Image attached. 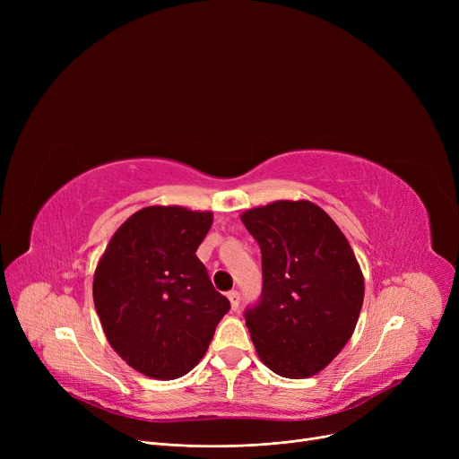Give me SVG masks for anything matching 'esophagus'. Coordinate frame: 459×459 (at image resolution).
Listing matches in <instances>:
<instances>
[{"instance_id":"obj_1","label":"esophagus","mask_w":459,"mask_h":459,"mask_svg":"<svg viewBox=\"0 0 459 459\" xmlns=\"http://www.w3.org/2000/svg\"><path fill=\"white\" fill-rule=\"evenodd\" d=\"M227 298H229V301H230L232 310H236V308L239 307V294H238L236 290H230V292L227 294Z\"/></svg>"}]
</instances>
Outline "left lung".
<instances>
[{"label":"left lung","mask_w":459,"mask_h":459,"mask_svg":"<svg viewBox=\"0 0 459 459\" xmlns=\"http://www.w3.org/2000/svg\"><path fill=\"white\" fill-rule=\"evenodd\" d=\"M242 221L262 253V294L246 325L262 363L308 377L341 353L359 320L365 281L346 236L308 201L253 208Z\"/></svg>","instance_id":"left-lung-1"}]
</instances>
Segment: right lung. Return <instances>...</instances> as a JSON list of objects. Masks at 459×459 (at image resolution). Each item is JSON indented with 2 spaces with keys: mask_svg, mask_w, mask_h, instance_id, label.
Masks as SVG:
<instances>
[{
  "mask_svg": "<svg viewBox=\"0 0 459 459\" xmlns=\"http://www.w3.org/2000/svg\"><path fill=\"white\" fill-rule=\"evenodd\" d=\"M212 220L180 206L143 208L120 225L96 266L92 298L104 333L144 376L187 374L230 308L195 255Z\"/></svg>",
  "mask_w": 459,
  "mask_h": 459,
  "instance_id": "1",
  "label": "right lung"
}]
</instances>
